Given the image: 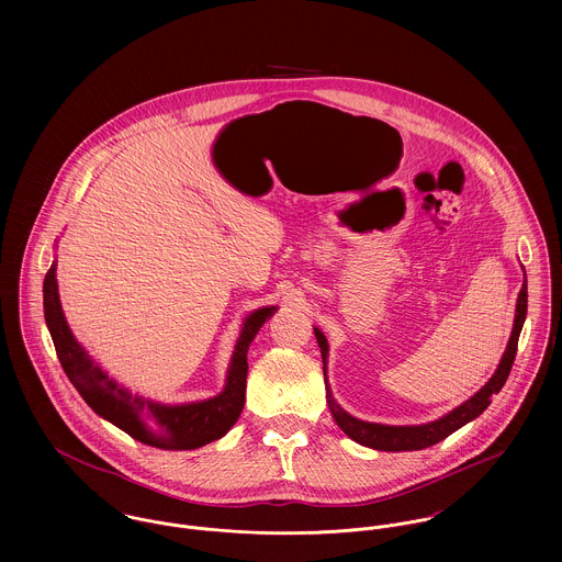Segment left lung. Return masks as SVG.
<instances>
[{
    "label": "left lung",
    "instance_id": "obj_1",
    "mask_svg": "<svg viewBox=\"0 0 562 562\" xmlns=\"http://www.w3.org/2000/svg\"><path fill=\"white\" fill-rule=\"evenodd\" d=\"M526 312H528V285L524 281L521 285V292H519V299H517V316H515V326H513V333H510V339H508V346H506V352L495 370V374L491 376V381L482 387L481 392L470 398L468 402H463L461 406H457L454 411H450L446 417L437 419V422H430V424H424V426H383V424H370V422H361L352 415H348L346 411H341L333 398L328 396V404H330V411H333V417L337 422V426L350 437L355 439L357 443L361 446H368V448H374V450H385V452H402V450H424L428 446H435L439 443L441 439H446L448 435H452L454 430H459L461 426H465L468 422H472L474 417H479L482 411L491 404V396L493 394H499V390L504 387L508 374H510V368H513V361H515V355H517V341H519V333H521V326L526 321ZM316 330V339L321 344L322 359L326 357L328 352V344H326V337L322 335V330Z\"/></svg>",
    "mask_w": 562,
    "mask_h": 562
}]
</instances>
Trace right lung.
Returning a JSON list of instances; mask_svg holds the SVG:
<instances>
[{
    "label": "right lung",
    "instance_id": "1",
    "mask_svg": "<svg viewBox=\"0 0 562 562\" xmlns=\"http://www.w3.org/2000/svg\"><path fill=\"white\" fill-rule=\"evenodd\" d=\"M43 307L60 366L86 404L97 415L125 430L130 437L164 450L201 448L214 439H221L236 424L244 406L248 346L261 324L277 312V307H263L250 314L244 322L223 394L212 401L166 406L160 402L132 396L127 390L119 387L112 379H108V374L101 372L94 361L83 352L63 316L56 283V263H52L45 274Z\"/></svg>",
    "mask_w": 562,
    "mask_h": 562
}]
</instances>
